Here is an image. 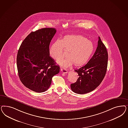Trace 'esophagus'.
Segmentation results:
<instances>
[{"mask_svg": "<svg viewBox=\"0 0 128 128\" xmlns=\"http://www.w3.org/2000/svg\"><path fill=\"white\" fill-rule=\"evenodd\" d=\"M61 70L62 72H63L64 74H67L68 72L67 70H66V69H64V68H61Z\"/></svg>", "mask_w": 128, "mask_h": 128, "instance_id": "34e87169", "label": "esophagus"}]
</instances>
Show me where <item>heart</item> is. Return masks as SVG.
Returning <instances> with one entry per match:
<instances>
[{
    "instance_id": "1",
    "label": "heart",
    "mask_w": 128,
    "mask_h": 128,
    "mask_svg": "<svg viewBox=\"0 0 128 128\" xmlns=\"http://www.w3.org/2000/svg\"><path fill=\"white\" fill-rule=\"evenodd\" d=\"M95 47L92 41L79 34L67 35L60 40L54 42L50 46V56L58 61L67 51V57L59 60L58 63L66 68L72 66H80L85 64L93 53Z\"/></svg>"
}]
</instances>
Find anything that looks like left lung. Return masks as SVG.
<instances>
[{
  "instance_id": "left-lung-1",
  "label": "left lung",
  "mask_w": 128,
  "mask_h": 128,
  "mask_svg": "<svg viewBox=\"0 0 128 128\" xmlns=\"http://www.w3.org/2000/svg\"><path fill=\"white\" fill-rule=\"evenodd\" d=\"M108 53L106 46L98 37V46L93 56L86 65L75 71L79 77L70 84L74 93L84 94L94 90L99 86L106 74Z\"/></svg>"
}]
</instances>
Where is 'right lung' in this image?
Here are the masks:
<instances>
[{"label":"right lung","mask_w":128,"mask_h":128,"mask_svg":"<svg viewBox=\"0 0 128 128\" xmlns=\"http://www.w3.org/2000/svg\"><path fill=\"white\" fill-rule=\"evenodd\" d=\"M56 29L45 28L32 32L22 41L17 56L18 75L22 83L32 90H47L60 67L50 56L51 40Z\"/></svg>","instance_id":"obj_1"}]
</instances>
